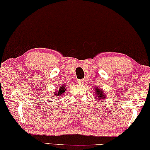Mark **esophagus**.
I'll use <instances>...</instances> for the list:
<instances>
[{
	"label": "esophagus",
	"mask_w": 150,
	"mask_h": 150,
	"mask_svg": "<svg viewBox=\"0 0 150 150\" xmlns=\"http://www.w3.org/2000/svg\"><path fill=\"white\" fill-rule=\"evenodd\" d=\"M83 82H84V79H80L76 81V82L78 83H80V84H82V83H83Z\"/></svg>",
	"instance_id": "obj_1"
}]
</instances>
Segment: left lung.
<instances>
[{
    "label": "left lung",
    "instance_id": "obj_1",
    "mask_svg": "<svg viewBox=\"0 0 150 150\" xmlns=\"http://www.w3.org/2000/svg\"><path fill=\"white\" fill-rule=\"evenodd\" d=\"M95 98L98 99V100H103V99H105L106 98V95H105V93H103L102 89L100 88H97V87H95Z\"/></svg>",
    "mask_w": 150,
    "mask_h": 150
}]
</instances>
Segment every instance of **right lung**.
I'll use <instances>...</instances> for the list:
<instances>
[{
    "label": "right lung",
    "instance_id": "right-lung-1",
    "mask_svg": "<svg viewBox=\"0 0 150 150\" xmlns=\"http://www.w3.org/2000/svg\"><path fill=\"white\" fill-rule=\"evenodd\" d=\"M66 89H66V85H62L61 86L59 87V89H58V91L54 94L55 98H57V99L61 98V96H62L63 95V94H64Z\"/></svg>",
    "mask_w": 150,
    "mask_h": 150
}]
</instances>
